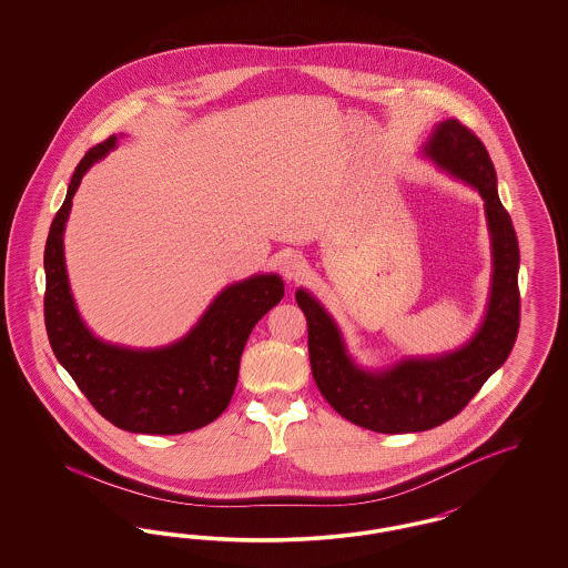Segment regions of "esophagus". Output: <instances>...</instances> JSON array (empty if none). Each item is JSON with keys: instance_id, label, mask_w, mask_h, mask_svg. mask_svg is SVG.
I'll list each match as a JSON object with an SVG mask.
<instances>
[{"instance_id": "obj_1", "label": "esophagus", "mask_w": 568, "mask_h": 568, "mask_svg": "<svg viewBox=\"0 0 568 568\" xmlns=\"http://www.w3.org/2000/svg\"><path fill=\"white\" fill-rule=\"evenodd\" d=\"M278 268H281L283 276H285L287 281H297V278H302L304 272H306V262H304L302 255H297V253H285V255L281 257V262H278Z\"/></svg>"}]
</instances>
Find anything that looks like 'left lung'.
Wrapping results in <instances>:
<instances>
[{
	"label": "left lung",
	"mask_w": 568,
	"mask_h": 568,
	"mask_svg": "<svg viewBox=\"0 0 568 568\" xmlns=\"http://www.w3.org/2000/svg\"><path fill=\"white\" fill-rule=\"evenodd\" d=\"M424 151L486 202L494 272L479 332L454 353L403 359L383 373H368L355 366L324 306L306 290L296 292L308 324V357L320 392L338 415L375 433H424L456 417L505 364L519 329V246L484 142L458 119H447L434 128Z\"/></svg>",
	"instance_id": "obj_1"
}]
</instances>
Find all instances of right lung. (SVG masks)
<instances>
[{
    "label": "right lung",
    "mask_w": 568,
    "mask_h": 568,
    "mask_svg": "<svg viewBox=\"0 0 568 568\" xmlns=\"http://www.w3.org/2000/svg\"><path fill=\"white\" fill-rule=\"evenodd\" d=\"M116 135L87 151L57 211L44 248V324L59 364L93 408L121 430L183 434L227 408L246 338L285 294L276 274L225 287L190 334L162 349H125L95 338L74 306L63 260V230L84 172L114 149Z\"/></svg>",
    "instance_id": "add662e5"
}]
</instances>
